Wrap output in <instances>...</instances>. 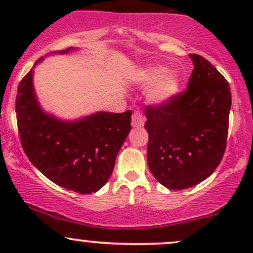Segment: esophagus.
Wrapping results in <instances>:
<instances>
[{"label": "esophagus", "mask_w": 253, "mask_h": 253, "mask_svg": "<svg viewBox=\"0 0 253 253\" xmlns=\"http://www.w3.org/2000/svg\"><path fill=\"white\" fill-rule=\"evenodd\" d=\"M145 123V118L143 115V113L140 110H135L132 115V126L133 127H141L144 126Z\"/></svg>", "instance_id": "obj_1"}]
</instances>
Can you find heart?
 I'll use <instances>...</instances> for the list:
<instances>
[{"mask_svg": "<svg viewBox=\"0 0 253 253\" xmlns=\"http://www.w3.org/2000/svg\"><path fill=\"white\" fill-rule=\"evenodd\" d=\"M156 82L150 90L149 96L153 102L163 103L169 101L178 91V78L173 72L165 71L161 66L150 68L141 72L140 81L144 84H150Z\"/></svg>", "mask_w": 253, "mask_h": 253, "instance_id": "obj_1", "label": "heart"}]
</instances>
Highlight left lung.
<instances>
[{"label": "left lung", "instance_id": "8db88e82", "mask_svg": "<svg viewBox=\"0 0 253 253\" xmlns=\"http://www.w3.org/2000/svg\"><path fill=\"white\" fill-rule=\"evenodd\" d=\"M187 89L145 108L147 164L164 187L182 190L210 177L221 162L232 97L228 82L213 64L190 53Z\"/></svg>", "mask_w": 253, "mask_h": 253}]
</instances>
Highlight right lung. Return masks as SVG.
Here are the masks:
<instances>
[{
  "label": "right lung",
  "mask_w": 253,
  "mask_h": 253,
  "mask_svg": "<svg viewBox=\"0 0 253 253\" xmlns=\"http://www.w3.org/2000/svg\"><path fill=\"white\" fill-rule=\"evenodd\" d=\"M32 77L33 70L21 80L15 104L26 156L60 187L80 194L95 193L112 175L119 150L130 130L132 110L100 112L74 123L60 121L40 108Z\"/></svg>",
  "instance_id": "1"
}]
</instances>
